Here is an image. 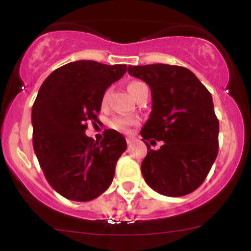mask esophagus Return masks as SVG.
Wrapping results in <instances>:
<instances>
[{"label":"esophagus","mask_w":251,"mask_h":251,"mask_svg":"<svg viewBox=\"0 0 251 251\" xmlns=\"http://www.w3.org/2000/svg\"><path fill=\"white\" fill-rule=\"evenodd\" d=\"M133 138H132V137H127V138H126V142H127V144H128V145H129V144H132V143H133Z\"/></svg>","instance_id":"34e87169"}]
</instances>
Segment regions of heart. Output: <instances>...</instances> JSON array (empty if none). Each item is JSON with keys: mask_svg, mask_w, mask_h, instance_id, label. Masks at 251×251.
<instances>
[{"mask_svg": "<svg viewBox=\"0 0 251 251\" xmlns=\"http://www.w3.org/2000/svg\"><path fill=\"white\" fill-rule=\"evenodd\" d=\"M145 87H148V86H146L145 83L142 81H131L127 85V89H128L129 94H131L133 98L137 97V94ZM107 97H108V92H106L105 96H103V99H102L103 102L107 100ZM133 124H135V120L132 119V118L118 117V118H114V119L112 120L111 126L113 128L119 129V131H127V129L129 128V126H132Z\"/></svg>", "mask_w": 251, "mask_h": 251, "instance_id": "heart-1", "label": "heart"}]
</instances>
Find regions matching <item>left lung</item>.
<instances>
[{
  "label": "left lung",
  "instance_id": "1",
  "mask_svg": "<svg viewBox=\"0 0 251 251\" xmlns=\"http://www.w3.org/2000/svg\"><path fill=\"white\" fill-rule=\"evenodd\" d=\"M151 88L152 111L140 131L148 154L142 174L150 188L180 197L200 188L218 153L220 123L210 92L191 71L154 63L128 66ZM163 141L159 150L147 143Z\"/></svg>",
  "mask_w": 251,
  "mask_h": 251
}]
</instances>
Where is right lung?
<instances>
[{
  "mask_svg": "<svg viewBox=\"0 0 251 251\" xmlns=\"http://www.w3.org/2000/svg\"><path fill=\"white\" fill-rule=\"evenodd\" d=\"M125 73L126 65L79 60L51 72L39 89L31 108L34 151L50 185L67 200H94L113 180L125 138L106 129L99 143L85 131L98 120L106 89Z\"/></svg>",
  "mask_w": 251,
  "mask_h": 251,
  "instance_id": "1",
  "label": "right lung"
}]
</instances>
